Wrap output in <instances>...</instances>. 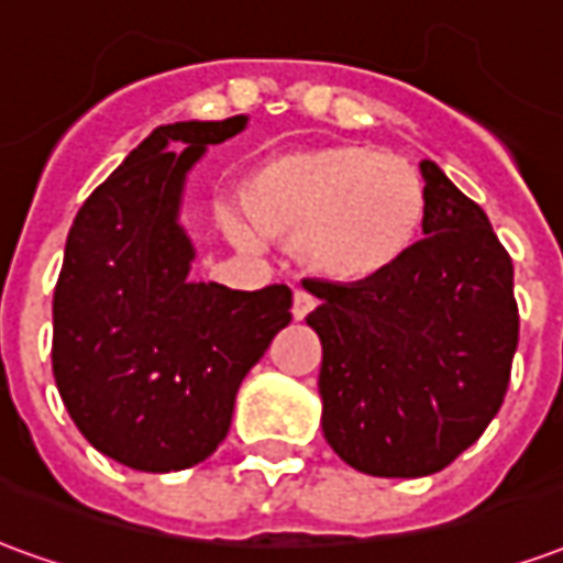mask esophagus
<instances>
[{"instance_id": "34e87169", "label": "esophagus", "mask_w": 563, "mask_h": 563, "mask_svg": "<svg viewBox=\"0 0 563 563\" xmlns=\"http://www.w3.org/2000/svg\"><path fill=\"white\" fill-rule=\"evenodd\" d=\"M313 307H317V298H313V295L305 292V289H298V292H295V298H292V317L295 319H305L307 313L313 310Z\"/></svg>"}]
</instances>
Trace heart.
Instances as JSON below:
<instances>
[{"mask_svg": "<svg viewBox=\"0 0 563 563\" xmlns=\"http://www.w3.org/2000/svg\"><path fill=\"white\" fill-rule=\"evenodd\" d=\"M238 210L222 225L238 244L258 234L280 244L329 280H374L401 262L422 234L428 189L401 156L362 144L292 150L250 168Z\"/></svg>", "mask_w": 563, "mask_h": 563, "instance_id": "b5f03b06", "label": "heart"}]
</instances>
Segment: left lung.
Segmentation results:
<instances>
[{
    "mask_svg": "<svg viewBox=\"0 0 563 563\" xmlns=\"http://www.w3.org/2000/svg\"><path fill=\"white\" fill-rule=\"evenodd\" d=\"M422 241L374 280H305L322 341V434L350 467L416 479L495 419L519 346L512 258L485 210L422 165Z\"/></svg>",
    "mask_w": 563,
    "mask_h": 563,
    "instance_id": "8db88e82",
    "label": "left lung"
}]
</instances>
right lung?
Here are the masks:
<instances>
[{
  "instance_id": "right-lung-1",
  "label": "right lung",
  "mask_w": 563,
  "mask_h": 563,
  "mask_svg": "<svg viewBox=\"0 0 563 563\" xmlns=\"http://www.w3.org/2000/svg\"><path fill=\"white\" fill-rule=\"evenodd\" d=\"M246 117L159 126L96 186L54 289V377L78 431L132 471H186L229 434L234 395L289 325L292 289L189 280L186 172ZM185 147L180 154L173 150Z\"/></svg>"
}]
</instances>
